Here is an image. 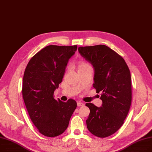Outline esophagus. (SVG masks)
Returning <instances> with one entry per match:
<instances>
[{
    "label": "esophagus",
    "mask_w": 152,
    "mask_h": 152,
    "mask_svg": "<svg viewBox=\"0 0 152 152\" xmlns=\"http://www.w3.org/2000/svg\"><path fill=\"white\" fill-rule=\"evenodd\" d=\"M77 105L78 107H81V106H83L84 105V104L83 102H77Z\"/></svg>",
    "instance_id": "esophagus-1"
}]
</instances>
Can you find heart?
I'll return each mask as SVG.
<instances>
[{
	"label": "heart",
	"mask_w": 152,
	"mask_h": 152,
	"mask_svg": "<svg viewBox=\"0 0 152 152\" xmlns=\"http://www.w3.org/2000/svg\"><path fill=\"white\" fill-rule=\"evenodd\" d=\"M89 67H91V66L86 61H81L79 62V64H78V70L84 69V68H89Z\"/></svg>",
	"instance_id": "heart-1"
}]
</instances>
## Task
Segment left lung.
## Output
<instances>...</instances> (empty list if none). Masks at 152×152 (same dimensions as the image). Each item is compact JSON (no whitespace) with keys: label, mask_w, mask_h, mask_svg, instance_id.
Listing matches in <instances>:
<instances>
[{"label":"left lung","mask_w":152,"mask_h":152,"mask_svg":"<svg viewBox=\"0 0 152 152\" xmlns=\"http://www.w3.org/2000/svg\"><path fill=\"white\" fill-rule=\"evenodd\" d=\"M78 51L95 70L93 87L100 97L102 106L92 103L86 120L88 129L95 136L113 135L124 122L132 102V83L129 68L124 58L104 45L80 47Z\"/></svg>","instance_id":"left-lung-1"}]
</instances>
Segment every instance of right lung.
<instances>
[{"label":"right lung","instance_id":"obj_1","mask_svg":"<svg viewBox=\"0 0 152 152\" xmlns=\"http://www.w3.org/2000/svg\"><path fill=\"white\" fill-rule=\"evenodd\" d=\"M77 45H49L33 56L25 68L22 96L30 119L39 133L48 137L62 134L77 107L69 99L63 102L53 97L63 80L69 59Z\"/></svg>","mask_w":152,"mask_h":152}]
</instances>
